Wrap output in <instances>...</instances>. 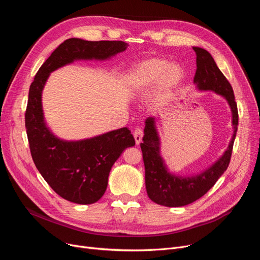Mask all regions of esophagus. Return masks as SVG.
<instances>
[{
	"label": "esophagus",
	"mask_w": 260,
	"mask_h": 260,
	"mask_svg": "<svg viewBox=\"0 0 260 260\" xmlns=\"http://www.w3.org/2000/svg\"><path fill=\"white\" fill-rule=\"evenodd\" d=\"M142 137H143V132L141 128H136L134 132V138L136 141V144L139 145L142 141Z\"/></svg>",
	"instance_id": "34e87169"
}]
</instances>
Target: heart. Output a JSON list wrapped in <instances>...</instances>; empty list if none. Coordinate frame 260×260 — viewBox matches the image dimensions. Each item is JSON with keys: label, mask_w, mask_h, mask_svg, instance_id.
I'll return each instance as SVG.
<instances>
[{"label": "heart", "mask_w": 260, "mask_h": 260, "mask_svg": "<svg viewBox=\"0 0 260 260\" xmlns=\"http://www.w3.org/2000/svg\"><path fill=\"white\" fill-rule=\"evenodd\" d=\"M183 78V70L177 63L153 58L140 63L132 73L129 86L135 92L148 90L158 81L155 104L160 105L170 93L179 85Z\"/></svg>", "instance_id": "b5f03b06"}]
</instances>
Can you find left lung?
<instances>
[{"label": "left lung", "instance_id": "obj_1", "mask_svg": "<svg viewBox=\"0 0 260 260\" xmlns=\"http://www.w3.org/2000/svg\"><path fill=\"white\" fill-rule=\"evenodd\" d=\"M196 52L197 70L194 84L197 90L213 91L221 95L232 112L233 136L225 152L204 171L188 176H181L169 171L161 156V141L156 126V119L145 120L142 149L145 168V187L152 201L163 207L177 208L192 203L202 197L226 171L232 156L238 125V111L234 91L223 74L218 68L211 53L200 47H193Z\"/></svg>", "mask_w": 260, "mask_h": 260}]
</instances>
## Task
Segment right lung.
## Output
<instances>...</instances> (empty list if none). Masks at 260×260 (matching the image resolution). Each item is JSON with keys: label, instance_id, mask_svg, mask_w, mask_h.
<instances>
[{"label": "right lung", "instance_id": "right-lung-1", "mask_svg": "<svg viewBox=\"0 0 260 260\" xmlns=\"http://www.w3.org/2000/svg\"><path fill=\"white\" fill-rule=\"evenodd\" d=\"M123 41L68 39L40 67L30 85L25 113V126L35 165L49 186L62 198L78 204L97 202L105 193L108 175L125 148L135 145L127 127L94 137L67 141L47 126L42 92L49 75L79 60H109L124 51Z\"/></svg>", "mask_w": 260, "mask_h": 260}]
</instances>
